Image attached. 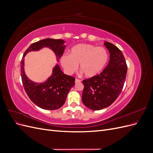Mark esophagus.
I'll use <instances>...</instances> for the list:
<instances>
[{"mask_svg": "<svg viewBox=\"0 0 153 153\" xmlns=\"http://www.w3.org/2000/svg\"><path fill=\"white\" fill-rule=\"evenodd\" d=\"M80 82H81V80H79V79H78V78H76V79H75V83H80Z\"/></svg>", "mask_w": 153, "mask_h": 153, "instance_id": "34e87169", "label": "esophagus"}]
</instances>
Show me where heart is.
Here are the masks:
<instances>
[{
    "instance_id": "obj_1",
    "label": "heart",
    "mask_w": 153,
    "mask_h": 153,
    "mask_svg": "<svg viewBox=\"0 0 153 153\" xmlns=\"http://www.w3.org/2000/svg\"><path fill=\"white\" fill-rule=\"evenodd\" d=\"M108 61L107 50L90 44H79L73 47L69 55L64 54L61 58V65L68 74L80 70L86 77H94L103 70Z\"/></svg>"
}]
</instances>
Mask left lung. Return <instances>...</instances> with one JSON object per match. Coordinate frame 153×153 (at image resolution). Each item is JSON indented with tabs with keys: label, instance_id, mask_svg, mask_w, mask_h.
<instances>
[{
	"label": "left lung",
	"instance_id": "8db88e82",
	"mask_svg": "<svg viewBox=\"0 0 153 153\" xmlns=\"http://www.w3.org/2000/svg\"><path fill=\"white\" fill-rule=\"evenodd\" d=\"M105 46L110 52L108 65L100 75L82 81V102L93 110L112 105L121 94L126 77L128 66L123 52L107 41Z\"/></svg>",
	"mask_w": 153,
	"mask_h": 153
}]
</instances>
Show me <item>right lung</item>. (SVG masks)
<instances>
[{
  "label": "right lung",
  "instance_id": "obj_1",
  "mask_svg": "<svg viewBox=\"0 0 153 153\" xmlns=\"http://www.w3.org/2000/svg\"><path fill=\"white\" fill-rule=\"evenodd\" d=\"M62 39H45L31 44L23 55L20 71L23 86L30 100L41 108L57 110L64 104L68 92L75 85V78L64 74L57 65L53 69L52 75L43 83H35L25 75L24 69V57L30 51H36L43 47H48L55 53L58 59L64 53L66 46Z\"/></svg>",
  "mask_w": 153,
  "mask_h": 153
}]
</instances>
